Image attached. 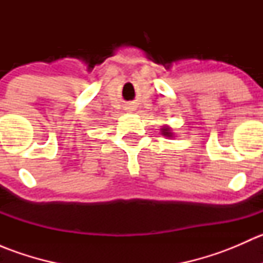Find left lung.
Here are the masks:
<instances>
[{"instance_id":"obj_1","label":"left lung","mask_w":263,"mask_h":263,"mask_svg":"<svg viewBox=\"0 0 263 263\" xmlns=\"http://www.w3.org/2000/svg\"><path fill=\"white\" fill-rule=\"evenodd\" d=\"M160 131H161V135H163V136L169 137V139H172V137H174L173 129H172V127H169L168 124H165V126L161 127Z\"/></svg>"}]
</instances>
